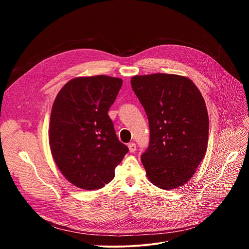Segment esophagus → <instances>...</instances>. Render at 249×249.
I'll return each mask as SVG.
<instances>
[{"label":"esophagus","mask_w":249,"mask_h":249,"mask_svg":"<svg viewBox=\"0 0 249 249\" xmlns=\"http://www.w3.org/2000/svg\"><path fill=\"white\" fill-rule=\"evenodd\" d=\"M128 148H129V151L131 153H134L136 151V144L135 143H130V144H128Z\"/></svg>","instance_id":"34e87169"}]
</instances>
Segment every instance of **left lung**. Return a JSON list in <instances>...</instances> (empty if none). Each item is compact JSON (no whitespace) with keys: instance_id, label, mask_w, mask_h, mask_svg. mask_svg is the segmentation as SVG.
<instances>
[{"instance_id":"obj_1","label":"left lung","mask_w":249,"mask_h":249,"mask_svg":"<svg viewBox=\"0 0 249 249\" xmlns=\"http://www.w3.org/2000/svg\"><path fill=\"white\" fill-rule=\"evenodd\" d=\"M131 86L150 125V145L141 160L149 180L164 190L187 183L206 155L209 117L205 100L188 78L135 76Z\"/></svg>"}]
</instances>
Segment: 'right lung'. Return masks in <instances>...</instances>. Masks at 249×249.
I'll return each instance as SVG.
<instances>
[{
	"instance_id": "right-lung-1",
	"label": "right lung",
	"mask_w": 249,
	"mask_h": 249,
	"mask_svg": "<svg viewBox=\"0 0 249 249\" xmlns=\"http://www.w3.org/2000/svg\"><path fill=\"white\" fill-rule=\"evenodd\" d=\"M123 81L109 76L79 77L58 92L50 116L49 145L65 178L85 190L102 188L128 153L108 116Z\"/></svg>"
}]
</instances>
